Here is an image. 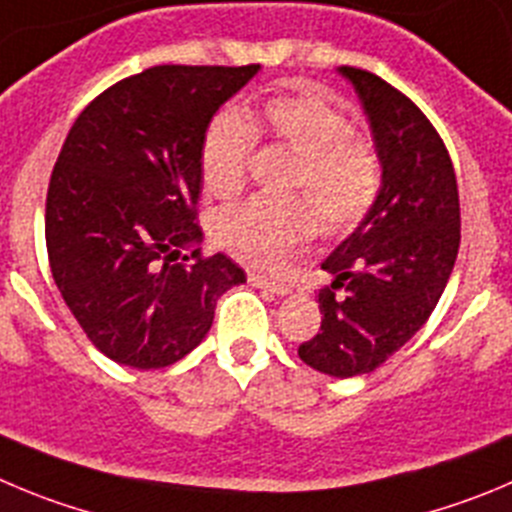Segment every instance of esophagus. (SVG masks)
Returning a JSON list of instances; mask_svg holds the SVG:
<instances>
[{"label": "esophagus", "mask_w": 512, "mask_h": 512, "mask_svg": "<svg viewBox=\"0 0 512 512\" xmlns=\"http://www.w3.org/2000/svg\"><path fill=\"white\" fill-rule=\"evenodd\" d=\"M247 280H250V285H255V288L270 290V293H275V295L290 293V288L285 283H275V280H267V278H262V275H255V272H250V275H247Z\"/></svg>", "instance_id": "obj_1"}]
</instances>
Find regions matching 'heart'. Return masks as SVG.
I'll return each instance as SVG.
<instances>
[{
    "mask_svg": "<svg viewBox=\"0 0 512 512\" xmlns=\"http://www.w3.org/2000/svg\"><path fill=\"white\" fill-rule=\"evenodd\" d=\"M255 141L295 156L288 186L308 199L328 232L356 227L379 199V151L315 85L270 95L255 111L224 108L209 121L199 148L209 194L229 199L245 189ZM310 227L313 219L300 199L255 197L219 214L214 237L237 260L270 270L308 237Z\"/></svg>",
    "mask_w": 512,
    "mask_h": 512,
    "instance_id": "obj_1",
    "label": "heart"
}]
</instances>
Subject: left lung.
<instances>
[{"instance_id": "obj_1", "label": "left lung", "mask_w": 512, "mask_h": 512, "mask_svg": "<svg viewBox=\"0 0 512 512\" xmlns=\"http://www.w3.org/2000/svg\"><path fill=\"white\" fill-rule=\"evenodd\" d=\"M364 103L381 159V191L323 270V321L298 356L321 374H371L427 323L460 250V194L447 146L407 95L343 65ZM344 288V295L337 290Z\"/></svg>"}]
</instances>
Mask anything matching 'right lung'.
Instances as JSON below:
<instances>
[{
    "label": "right lung",
    "mask_w": 512,
    "mask_h": 512,
    "mask_svg": "<svg viewBox=\"0 0 512 512\" xmlns=\"http://www.w3.org/2000/svg\"><path fill=\"white\" fill-rule=\"evenodd\" d=\"M260 65H154L90 100L50 176L45 242L62 300L88 341L133 369H164L212 328L219 295L245 283L197 245L199 148L219 105Z\"/></svg>",
    "instance_id": "add662e5"
}]
</instances>
